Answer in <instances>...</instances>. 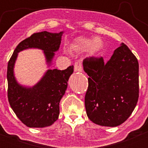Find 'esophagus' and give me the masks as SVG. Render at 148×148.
<instances>
[{
    "label": "esophagus",
    "instance_id": "34e87169",
    "mask_svg": "<svg viewBox=\"0 0 148 148\" xmlns=\"http://www.w3.org/2000/svg\"><path fill=\"white\" fill-rule=\"evenodd\" d=\"M74 71H76V72H82V62H76L75 64H74Z\"/></svg>",
    "mask_w": 148,
    "mask_h": 148
}]
</instances>
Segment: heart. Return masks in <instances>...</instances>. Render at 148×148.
Listing matches in <instances>:
<instances>
[{"label": "heart", "mask_w": 148, "mask_h": 148, "mask_svg": "<svg viewBox=\"0 0 148 148\" xmlns=\"http://www.w3.org/2000/svg\"><path fill=\"white\" fill-rule=\"evenodd\" d=\"M102 48V42L99 38H88L79 37L70 46V49L74 51H89L91 54L95 55Z\"/></svg>", "instance_id": "1"}]
</instances>
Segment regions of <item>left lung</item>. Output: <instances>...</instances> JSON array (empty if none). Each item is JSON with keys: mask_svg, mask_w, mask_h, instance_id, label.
<instances>
[{"mask_svg": "<svg viewBox=\"0 0 148 148\" xmlns=\"http://www.w3.org/2000/svg\"><path fill=\"white\" fill-rule=\"evenodd\" d=\"M88 74L85 95L86 114L92 122L117 127L128 119L139 97V64L129 48L122 43L110 60L89 57L83 61Z\"/></svg>", "mask_w": 148, "mask_h": 148, "instance_id": "obj_1", "label": "left lung"}]
</instances>
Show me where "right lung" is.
<instances>
[{"mask_svg":"<svg viewBox=\"0 0 148 148\" xmlns=\"http://www.w3.org/2000/svg\"><path fill=\"white\" fill-rule=\"evenodd\" d=\"M63 34L64 31L34 34L17 46L8 62V102L19 120L29 127H45L58 120L59 102L66 90L69 79L74 72V66L62 71L49 69L35 85L23 86L18 82L14 74L18 54L26 49H41L48 67L51 66L55 52L59 49Z\"/></svg>","mask_w":148,"mask_h":148,"instance_id":"right-lung-1","label":"right lung"}]
</instances>
